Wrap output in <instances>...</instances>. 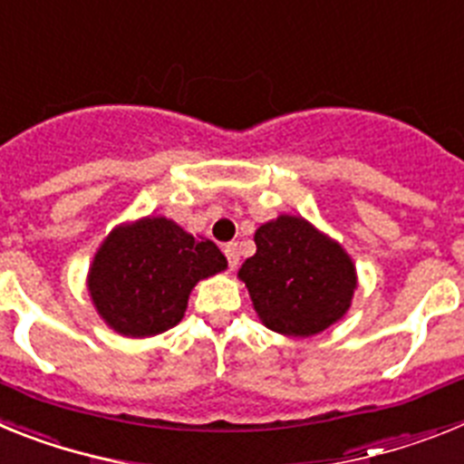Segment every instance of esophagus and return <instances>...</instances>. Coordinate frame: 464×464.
<instances>
[{
  "label": "esophagus",
  "instance_id": "34e87169",
  "mask_svg": "<svg viewBox=\"0 0 464 464\" xmlns=\"http://www.w3.org/2000/svg\"><path fill=\"white\" fill-rule=\"evenodd\" d=\"M223 253H225V257H227L229 267L235 269L237 265H239V246H237L235 241H232V244H225Z\"/></svg>",
  "mask_w": 464,
  "mask_h": 464
}]
</instances>
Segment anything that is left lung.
Masks as SVG:
<instances>
[{
    "label": "left lung",
    "mask_w": 464,
    "mask_h": 464,
    "mask_svg": "<svg viewBox=\"0 0 464 464\" xmlns=\"http://www.w3.org/2000/svg\"><path fill=\"white\" fill-rule=\"evenodd\" d=\"M256 246L239 278L269 330L311 337L346 314L355 267L342 246L295 216H278L257 227Z\"/></svg>",
    "instance_id": "1"
}]
</instances>
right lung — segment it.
<instances>
[{
	"label": "right lung",
	"mask_w": 464,
	"mask_h": 464,
	"mask_svg": "<svg viewBox=\"0 0 464 464\" xmlns=\"http://www.w3.org/2000/svg\"><path fill=\"white\" fill-rule=\"evenodd\" d=\"M227 260L174 220L143 218L113 229L94 256L88 288L100 315L125 337H153L181 321L199 278Z\"/></svg>",
	"instance_id": "add662e5"
}]
</instances>
